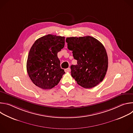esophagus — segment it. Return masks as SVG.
<instances>
[{
	"mask_svg": "<svg viewBox=\"0 0 133 133\" xmlns=\"http://www.w3.org/2000/svg\"><path fill=\"white\" fill-rule=\"evenodd\" d=\"M65 71L66 72H70V68H66L65 69Z\"/></svg>",
	"mask_w": 133,
	"mask_h": 133,
	"instance_id": "obj_1",
	"label": "esophagus"
}]
</instances>
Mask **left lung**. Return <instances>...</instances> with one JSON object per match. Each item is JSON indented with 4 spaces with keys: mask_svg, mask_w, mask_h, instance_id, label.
<instances>
[{
    "mask_svg": "<svg viewBox=\"0 0 133 133\" xmlns=\"http://www.w3.org/2000/svg\"><path fill=\"white\" fill-rule=\"evenodd\" d=\"M66 42L77 61L76 65L70 66L71 76L77 83L91 88L102 82L108 68V56L103 45L89 36L67 37Z\"/></svg>",
    "mask_w": 133,
    "mask_h": 133,
    "instance_id": "1",
    "label": "left lung"
}]
</instances>
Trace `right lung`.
<instances>
[{
    "label": "right lung",
    "mask_w": 133,
    "mask_h": 133,
    "mask_svg": "<svg viewBox=\"0 0 133 133\" xmlns=\"http://www.w3.org/2000/svg\"><path fill=\"white\" fill-rule=\"evenodd\" d=\"M65 45V37L47 35L37 39L27 61V71L32 83L43 89L57 84L65 73L60 66L57 53Z\"/></svg>",
    "instance_id": "right-lung-1"
}]
</instances>
